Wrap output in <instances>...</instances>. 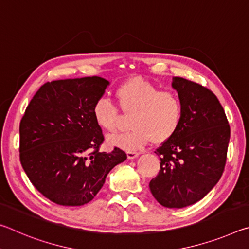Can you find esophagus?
Returning a JSON list of instances; mask_svg holds the SVG:
<instances>
[{
  "instance_id": "esophagus-1",
  "label": "esophagus",
  "mask_w": 249,
  "mask_h": 249,
  "mask_svg": "<svg viewBox=\"0 0 249 249\" xmlns=\"http://www.w3.org/2000/svg\"><path fill=\"white\" fill-rule=\"evenodd\" d=\"M126 154H127L128 159H135V158H137L138 156H140V154L136 153V151H127Z\"/></svg>"
}]
</instances>
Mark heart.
<instances>
[{
    "label": "heart",
    "instance_id": "1",
    "mask_svg": "<svg viewBox=\"0 0 249 249\" xmlns=\"http://www.w3.org/2000/svg\"><path fill=\"white\" fill-rule=\"evenodd\" d=\"M122 112L130 115L133 129L107 138V144L127 151L142 148L153 141L162 144L174 136L182 120L183 105L174 91L159 89L140 77L122 83L115 91ZM95 123L105 132L113 133L119 121V111L107 99H99L93 107Z\"/></svg>",
    "mask_w": 249,
    "mask_h": 249
}]
</instances>
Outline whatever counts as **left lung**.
<instances>
[{"instance_id": "1", "label": "left lung", "mask_w": 249, "mask_h": 249, "mask_svg": "<svg viewBox=\"0 0 249 249\" xmlns=\"http://www.w3.org/2000/svg\"><path fill=\"white\" fill-rule=\"evenodd\" d=\"M171 86L182 101V120L155 151L160 170L149 189L162 206L181 209L203 199L221 179L231 128L213 92L180 77L172 78Z\"/></svg>"}]
</instances>
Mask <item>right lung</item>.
I'll list each match as a JSON object with an SVG mask.
<instances>
[{"mask_svg":"<svg viewBox=\"0 0 249 249\" xmlns=\"http://www.w3.org/2000/svg\"><path fill=\"white\" fill-rule=\"evenodd\" d=\"M108 86L101 77L47 82L25 111L19 124L20 163L34 187L53 203H89L108 172L127 158L116 147L109 154L99 151L104 137L92 111Z\"/></svg>","mask_w":249,"mask_h":249,"instance_id":"add662e5","label":"right lung"}]
</instances>
